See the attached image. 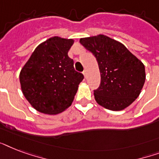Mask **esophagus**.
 Instances as JSON below:
<instances>
[{
    "label": "esophagus",
    "instance_id": "obj_1",
    "mask_svg": "<svg viewBox=\"0 0 159 159\" xmlns=\"http://www.w3.org/2000/svg\"><path fill=\"white\" fill-rule=\"evenodd\" d=\"M82 73H83V75H84L85 77H87V70H84V71L82 72Z\"/></svg>",
    "mask_w": 159,
    "mask_h": 159
}]
</instances>
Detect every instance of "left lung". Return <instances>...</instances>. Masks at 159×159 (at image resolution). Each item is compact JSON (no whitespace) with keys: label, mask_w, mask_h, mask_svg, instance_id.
<instances>
[{"label":"left lung","mask_w":159,"mask_h":159,"mask_svg":"<svg viewBox=\"0 0 159 159\" xmlns=\"http://www.w3.org/2000/svg\"><path fill=\"white\" fill-rule=\"evenodd\" d=\"M98 62L101 85L94 91L96 102L106 109L122 111L139 96L145 82V67L120 42L104 34L80 39Z\"/></svg>","instance_id":"8db88e82"}]
</instances>
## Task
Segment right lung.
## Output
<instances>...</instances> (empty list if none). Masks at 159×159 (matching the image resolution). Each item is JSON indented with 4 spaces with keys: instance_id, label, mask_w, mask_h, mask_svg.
<instances>
[{
    "instance_id": "right-lung-1",
    "label": "right lung",
    "mask_w": 159,
    "mask_h": 159,
    "mask_svg": "<svg viewBox=\"0 0 159 159\" xmlns=\"http://www.w3.org/2000/svg\"><path fill=\"white\" fill-rule=\"evenodd\" d=\"M72 39L53 36L39 44L20 72L21 91L39 112L57 115L72 105L84 76L67 53Z\"/></svg>"
}]
</instances>
